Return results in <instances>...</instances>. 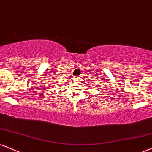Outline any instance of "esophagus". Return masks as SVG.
<instances>
[{
    "label": "esophagus",
    "mask_w": 152,
    "mask_h": 152,
    "mask_svg": "<svg viewBox=\"0 0 152 152\" xmlns=\"http://www.w3.org/2000/svg\"><path fill=\"white\" fill-rule=\"evenodd\" d=\"M74 80H75V81H78V78H77V77H76V78H74Z\"/></svg>",
    "instance_id": "obj_1"
}]
</instances>
